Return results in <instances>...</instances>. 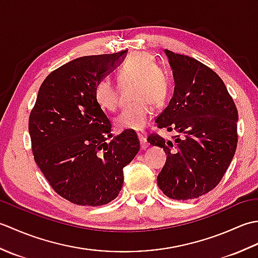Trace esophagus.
<instances>
[{
	"mask_svg": "<svg viewBox=\"0 0 258 258\" xmlns=\"http://www.w3.org/2000/svg\"><path fill=\"white\" fill-rule=\"evenodd\" d=\"M139 140H140V143H141V149L142 150H145L149 147V142H147V136L143 133H139Z\"/></svg>",
	"mask_w": 258,
	"mask_h": 258,
	"instance_id": "34e87169",
	"label": "esophagus"
}]
</instances>
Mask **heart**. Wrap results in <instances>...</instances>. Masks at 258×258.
Instances as JSON below:
<instances>
[{"label": "heart", "mask_w": 258, "mask_h": 258, "mask_svg": "<svg viewBox=\"0 0 258 258\" xmlns=\"http://www.w3.org/2000/svg\"><path fill=\"white\" fill-rule=\"evenodd\" d=\"M118 79L122 83H134V105L125 108L115 118V126L119 130L139 131L144 130L152 118V102L161 106L166 101L169 92V76L165 70L157 65L151 54L138 52L128 57L118 71ZM96 103L103 109L109 112L118 107V91L114 82L104 76L94 87Z\"/></svg>", "instance_id": "heart-1"}]
</instances>
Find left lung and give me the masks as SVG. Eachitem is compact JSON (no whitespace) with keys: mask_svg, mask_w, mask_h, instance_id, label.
<instances>
[{"mask_svg":"<svg viewBox=\"0 0 258 258\" xmlns=\"http://www.w3.org/2000/svg\"><path fill=\"white\" fill-rule=\"evenodd\" d=\"M173 70L174 94L158 115L160 128L176 131L174 142L151 134L163 147L165 165L158 187L169 199H197L221 182L237 146L238 113L222 79L197 59L164 50Z\"/></svg>","mask_w":258,"mask_h":258,"instance_id":"8db88e82","label":"left lung"}]
</instances>
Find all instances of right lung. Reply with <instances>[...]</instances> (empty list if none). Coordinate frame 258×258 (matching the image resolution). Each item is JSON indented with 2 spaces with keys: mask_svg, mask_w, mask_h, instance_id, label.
Returning <instances> with one entry per match:
<instances>
[{
  "mask_svg": "<svg viewBox=\"0 0 258 258\" xmlns=\"http://www.w3.org/2000/svg\"><path fill=\"white\" fill-rule=\"evenodd\" d=\"M127 51L75 58L43 82L29 119L35 163L63 199L101 206L116 199L123 168L140 151L132 131L112 138V125L94 97L96 82Z\"/></svg>",
  "mask_w": 258,
  "mask_h": 258,
  "instance_id": "obj_1",
  "label": "right lung"
}]
</instances>
